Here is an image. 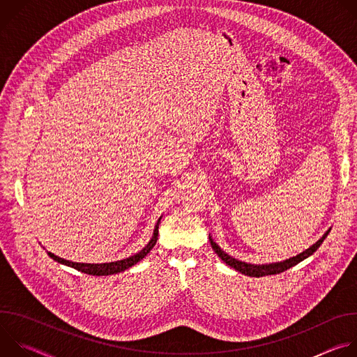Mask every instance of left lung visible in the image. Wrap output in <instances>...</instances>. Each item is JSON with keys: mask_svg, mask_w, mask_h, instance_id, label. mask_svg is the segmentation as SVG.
I'll list each match as a JSON object with an SVG mask.
<instances>
[{"mask_svg": "<svg viewBox=\"0 0 357 357\" xmlns=\"http://www.w3.org/2000/svg\"><path fill=\"white\" fill-rule=\"evenodd\" d=\"M331 229L317 241L314 243L310 248H307L305 251L296 254L295 257H291V259H287V260H282V261H277V263H268V264H251V263H245V261H240L231 256H229V254L226 251H223L219 244L212 238V236L209 234V240H211V244H212V248L215 250V252L218 254V256L227 264L230 266L231 268H234L236 271L244 274V275H248V277H264V275H273V274H280L294 266H296L298 263L303 261L305 259H308L310 256H312V254L319 248V245L324 243V240L326 238V236L329 234Z\"/></svg>", "mask_w": 357, "mask_h": 357, "instance_id": "8db88e82", "label": "left lung"}]
</instances>
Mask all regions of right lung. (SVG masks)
Instances as JSON below:
<instances>
[{
    "instance_id": "right-lung-1",
    "label": "right lung",
    "mask_w": 357,
    "mask_h": 357,
    "mask_svg": "<svg viewBox=\"0 0 357 357\" xmlns=\"http://www.w3.org/2000/svg\"><path fill=\"white\" fill-rule=\"evenodd\" d=\"M161 219L162 216L158 219L155 227H154V233H152V237L151 240L145 244V247L142 250H139L138 252L132 254L131 257H127V259H123V260H117V261H112V263H97V264H90V263H75V261H69V260H65V259H61L58 256H55L54 252L47 251V256L50 259H54L55 261H58L59 264H63V266H68V267H72L77 271H82L84 274H89V275H112V274H119L124 270H128L130 267H132L134 264H137L138 261H141L146 254L154 248V245L157 244V240H158V227H160V223H161Z\"/></svg>"
}]
</instances>
